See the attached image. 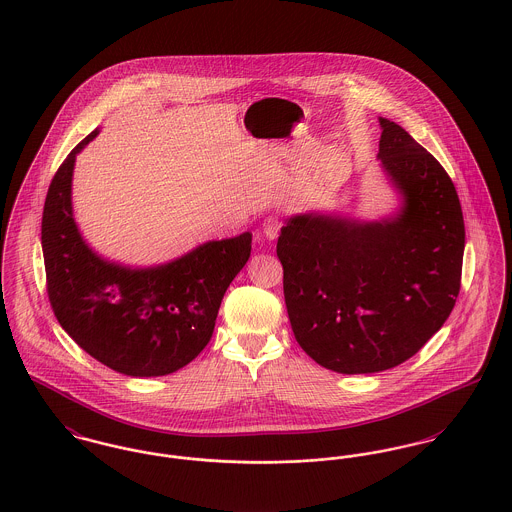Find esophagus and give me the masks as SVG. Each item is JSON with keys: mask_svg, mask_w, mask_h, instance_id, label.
Returning a JSON list of instances; mask_svg holds the SVG:
<instances>
[{"mask_svg": "<svg viewBox=\"0 0 512 512\" xmlns=\"http://www.w3.org/2000/svg\"><path fill=\"white\" fill-rule=\"evenodd\" d=\"M280 228H282V220L278 216H269L265 218L263 222V234L267 240H276L278 234H280Z\"/></svg>", "mask_w": 512, "mask_h": 512, "instance_id": "obj_1", "label": "esophagus"}]
</instances>
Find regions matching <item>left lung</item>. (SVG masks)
Masks as SVG:
<instances>
[{
    "label": "left lung",
    "mask_w": 512,
    "mask_h": 512,
    "mask_svg": "<svg viewBox=\"0 0 512 512\" xmlns=\"http://www.w3.org/2000/svg\"><path fill=\"white\" fill-rule=\"evenodd\" d=\"M379 162L400 195L381 220L303 212L276 255L303 352L336 373L410 360L443 327L460 292L464 218L445 168L398 123L379 118Z\"/></svg>",
    "instance_id": "obj_1"
}]
</instances>
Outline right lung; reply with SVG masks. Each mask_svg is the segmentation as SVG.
<instances>
[{
    "instance_id": "obj_1",
    "label": "right lung",
    "mask_w": 512,
    "mask_h": 512,
    "mask_svg": "<svg viewBox=\"0 0 512 512\" xmlns=\"http://www.w3.org/2000/svg\"><path fill=\"white\" fill-rule=\"evenodd\" d=\"M50 183L42 214L48 298L61 329L94 360L127 377H160L209 344L222 298L251 255V232L207 241L156 267H125L92 251L73 216L75 158Z\"/></svg>"
}]
</instances>
